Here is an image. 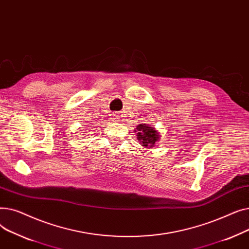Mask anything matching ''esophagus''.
Wrapping results in <instances>:
<instances>
[{
    "label": "esophagus",
    "instance_id": "34e87169",
    "mask_svg": "<svg viewBox=\"0 0 249 249\" xmlns=\"http://www.w3.org/2000/svg\"><path fill=\"white\" fill-rule=\"evenodd\" d=\"M112 120H113L114 122H118V121H119V115L114 114L113 117H112Z\"/></svg>",
    "mask_w": 249,
    "mask_h": 249
}]
</instances>
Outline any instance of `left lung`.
I'll return each instance as SVG.
<instances>
[{"instance_id":"1","label":"left lung","mask_w":249,"mask_h":249,"mask_svg":"<svg viewBox=\"0 0 249 249\" xmlns=\"http://www.w3.org/2000/svg\"><path fill=\"white\" fill-rule=\"evenodd\" d=\"M138 142L143 147L153 148L156 142L160 141V133L154 127L148 124H139L134 129Z\"/></svg>"}]
</instances>
